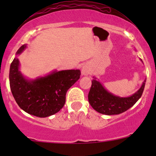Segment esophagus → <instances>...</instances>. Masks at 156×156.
<instances>
[{
	"mask_svg": "<svg viewBox=\"0 0 156 156\" xmlns=\"http://www.w3.org/2000/svg\"><path fill=\"white\" fill-rule=\"evenodd\" d=\"M81 73L84 75H87L90 74V69L87 66L84 65L83 66L82 69H81Z\"/></svg>",
	"mask_w": 156,
	"mask_h": 156,
	"instance_id": "34e87169",
	"label": "esophagus"
}]
</instances>
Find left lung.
<instances>
[{
    "label": "left lung",
    "instance_id": "8db88e82",
    "mask_svg": "<svg viewBox=\"0 0 156 156\" xmlns=\"http://www.w3.org/2000/svg\"><path fill=\"white\" fill-rule=\"evenodd\" d=\"M145 84L146 80H144L140 88L136 93L130 97H121L108 92L103 84L94 77L92 85L88 94V101L94 110L101 114L107 115L121 114L132 107L140 98Z\"/></svg>",
    "mask_w": 156,
    "mask_h": 156
}]
</instances>
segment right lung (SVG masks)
Instances as JSON below:
<instances>
[{"mask_svg": "<svg viewBox=\"0 0 156 156\" xmlns=\"http://www.w3.org/2000/svg\"><path fill=\"white\" fill-rule=\"evenodd\" d=\"M26 48V44L20 47L10 65L11 92L18 106L26 112L40 118L53 115L63 107L67 90L79 79L81 71L55 70L46 76L27 79L20 71L17 58Z\"/></svg>", "mask_w": 156, "mask_h": 156, "instance_id": "add662e5", "label": "right lung"}]
</instances>
